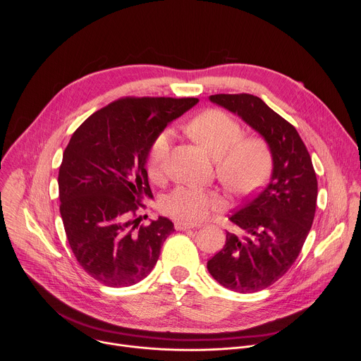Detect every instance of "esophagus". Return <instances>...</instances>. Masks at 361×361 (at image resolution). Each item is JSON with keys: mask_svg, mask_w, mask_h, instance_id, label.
Here are the masks:
<instances>
[{"mask_svg": "<svg viewBox=\"0 0 361 361\" xmlns=\"http://www.w3.org/2000/svg\"><path fill=\"white\" fill-rule=\"evenodd\" d=\"M176 230L177 231H185V230H190V228H194L195 226L194 224H185V223H176L174 224Z\"/></svg>", "mask_w": 361, "mask_h": 361, "instance_id": "esophagus-1", "label": "esophagus"}]
</instances>
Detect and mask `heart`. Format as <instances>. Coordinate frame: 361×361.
Instances as JSON below:
<instances>
[{"instance_id":"heart-1","label":"heart","mask_w":361,"mask_h":361,"mask_svg":"<svg viewBox=\"0 0 361 361\" xmlns=\"http://www.w3.org/2000/svg\"><path fill=\"white\" fill-rule=\"evenodd\" d=\"M191 137L216 159L220 178L237 192H248L270 171L271 152L260 137H241V126L221 110H207L188 124ZM171 149V131L164 130L154 138L147 160L149 178L166 176ZM224 198L216 190L180 185L161 200V210L171 219L194 224L210 212L223 207Z\"/></svg>"}]
</instances>
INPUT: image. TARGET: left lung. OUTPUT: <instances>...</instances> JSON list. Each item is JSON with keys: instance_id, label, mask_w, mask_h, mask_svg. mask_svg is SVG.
<instances>
[{"instance_id": "8db88e82", "label": "left lung", "mask_w": 361, "mask_h": 361, "mask_svg": "<svg viewBox=\"0 0 361 361\" xmlns=\"http://www.w3.org/2000/svg\"><path fill=\"white\" fill-rule=\"evenodd\" d=\"M210 99L260 133L271 151L270 181L228 217L241 234L227 231L224 247L207 262L226 288L255 293L283 277L298 257L316 214L317 177L297 130L262 98L216 94Z\"/></svg>"}]
</instances>
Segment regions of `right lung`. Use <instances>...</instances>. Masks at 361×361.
Here are the masks:
<instances>
[{
	"label": "right lung",
	"mask_w": 361,
	"mask_h": 361,
	"mask_svg": "<svg viewBox=\"0 0 361 361\" xmlns=\"http://www.w3.org/2000/svg\"><path fill=\"white\" fill-rule=\"evenodd\" d=\"M197 98L124 97L73 134L59 173L60 213L78 264L109 287H130L156 266L174 224H140L152 198L145 163L154 138Z\"/></svg>",
	"instance_id": "add662e5"
}]
</instances>
